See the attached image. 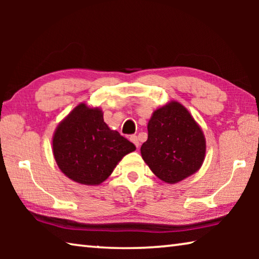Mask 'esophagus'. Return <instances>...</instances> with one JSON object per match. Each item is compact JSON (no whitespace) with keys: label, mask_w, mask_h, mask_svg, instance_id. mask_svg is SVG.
<instances>
[{"label":"esophagus","mask_w":259,"mask_h":259,"mask_svg":"<svg viewBox=\"0 0 259 259\" xmlns=\"http://www.w3.org/2000/svg\"><path fill=\"white\" fill-rule=\"evenodd\" d=\"M130 140L135 144V146H136V147H138V146H139V140H138V137H137V136H135V135L130 136Z\"/></svg>","instance_id":"esophagus-1"}]
</instances>
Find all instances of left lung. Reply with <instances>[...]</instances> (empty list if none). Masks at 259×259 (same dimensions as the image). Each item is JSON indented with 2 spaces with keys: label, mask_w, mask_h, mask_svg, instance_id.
<instances>
[{
  "label": "left lung",
  "mask_w": 259,
  "mask_h": 259,
  "mask_svg": "<svg viewBox=\"0 0 259 259\" xmlns=\"http://www.w3.org/2000/svg\"><path fill=\"white\" fill-rule=\"evenodd\" d=\"M147 130L140 153L161 181L178 183L200 169L205 154L204 136L183 105L171 102L156 109Z\"/></svg>",
  "instance_id": "left-lung-1"
}]
</instances>
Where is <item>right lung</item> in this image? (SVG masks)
<instances>
[{"label": "right lung", "mask_w": 259, "mask_h": 259, "mask_svg": "<svg viewBox=\"0 0 259 259\" xmlns=\"http://www.w3.org/2000/svg\"><path fill=\"white\" fill-rule=\"evenodd\" d=\"M54 155L59 169L72 181L98 185L113 172L117 162L136 146L104 122L99 108L80 104L57 128Z\"/></svg>", "instance_id": "1"}]
</instances>
